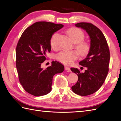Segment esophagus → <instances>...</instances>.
<instances>
[{"label":"esophagus","instance_id":"34e87169","mask_svg":"<svg viewBox=\"0 0 121 121\" xmlns=\"http://www.w3.org/2000/svg\"><path fill=\"white\" fill-rule=\"evenodd\" d=\"M65 71H66L67 72H70V71H71V70H70V68L69 67V66H65Z\"/></svg>","mask_w":121,"mask_h":121}]
</instances>
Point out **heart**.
<instances>
[{"label": "heart", "instance_id": "heart-1", "mask_svg": "<svg viewBox=\"0 0 121 121\" xmlns=\"http://www.w3.org/2000/svg\"><path fill=\"white\" fill-rule=\"evenodd\" d=\"M66 33L71 40L76 43L75 48L81 55H86L89 50V45L87 43L83 41L85 35L84 32L80 29L72 27L69 29ZM59 34L56 33L52 35L50 38V45L53 49L58 47V39ZM78 57V53L74 51H63L56 55V60L65 65H70Z\"/></svg>", "mask_w": 121, "mask_h": 121}]
</instances>
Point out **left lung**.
Here are the masks:
<instances>
[{
    "label": "left lung",
    "instance_id": "left-lung-1",
    "mask_svg": "<svg viewBox=\"0 0 121 121\" xmlns=\"http://www.w3.org/2000/svg\"><path fill=\"white\" fill-rule=\"evenodd\" d=\"M75 26L86 30L91 45L86 57L79 62L86 67L85 72L81 73L76 68H71L78 76V81L72 87V90L77 95L88 96L97 91L106 78L109 71L110 51L106 38L98 28L86 22L78 23Z\"/></svg>",
    "mask_w": 121,
    "mask_h": 121
}]
</instances>
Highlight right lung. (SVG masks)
Returning a JSON list of instances; mask_svg holds the SVG:
<instances>
[{"label":"right lung","instance_id":"right-lung-1","mask_svg":"<svg viewBox=\"0 0 121 121\" xmlns=\"http://www.w3.org/2000/svg\"><path fill=\"white\" fill-rule=\"evenodd\" d=\"M63 27L51 22H36L24 30L17 43L16 67L19 81L25 91L33 96L49 93L53 76L65 70L58 61H52L45 69L41 67L46 53L51 51V36Z\"/></svg>","mask_w":121,"mask_h":121}]
</instances>
